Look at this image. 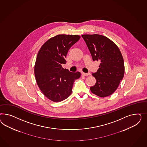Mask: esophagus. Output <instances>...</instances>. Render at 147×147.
<instances>
[{
    "label": "esophagus",
    "instance_id": "esophagus-1",
    "mask_svg": "<svg viewBox=\"0 0 147 147\" xmlns=\"http://www.w3.org/2000/svg\"><path fill=\"white\" fill-rule=\"evenodd\" d=\"M81 74H82V76H88L90 75V73H84V72H82Z\"/></svg>",
    "mask_w": 147,
    "mask_h": 147
}]
</instances>
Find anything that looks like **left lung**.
<instances>
[{
  "label": "left lung",
  "mask_w": 147,
  "mask_h": 147,
  "mask_svg": "<svg viewBox=\"0 0 147 147\" xmlns=\"http://www.w3.org/2000/svg\"><path fill=\"white\" fill-rule=\"evenodd\" d=\"M94 61L100 62L99 68L92 76L96 83L90 91L101 98L114 93L125 74L122 55L117 46L105 36L99 34L82 35Z\"/></svg>",
  "instance_id": "obj_1"
}]
</instances>
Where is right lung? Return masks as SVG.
Listing matches in <instances>:
<instances>
[{"label": "right lung", "mask_w": 147, "mask_h": 147, "mask_svg": "<svg viewBox=\"0 0 147 147\" xmlns=\"http://www.w3.org/2000/svg\"><path fill=\"white\" fill-rule=\"evenodd\" d=\"M79 35L59 34L46 41L39 49L34 65L36 82L45 96L55 102L67 98L73 83L81 76L62 68L67 52L80 39Z\"/></svg>", "instance_id": "right-lung-1"}]
</instances>
